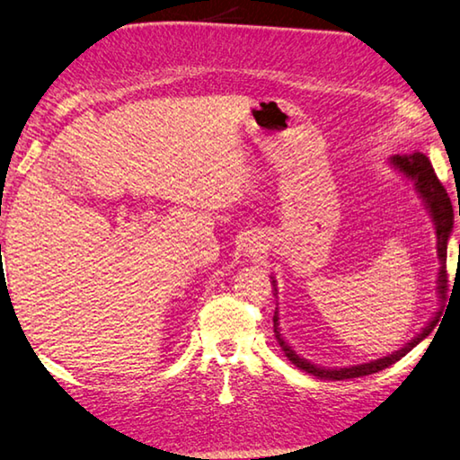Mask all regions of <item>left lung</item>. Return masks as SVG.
Returning a JSON list of instances; mask_svg holds the SVG:
<instances>
[{"mask_svg":"<svg viewBox=\"0 0 460 460\" xmlns=\"http://www.w3.org/2000/svg\"><path fill=\"white\" fill-rule=\"evenodd\" d=\"M390 163L396 166V169L406 174L408 179L414 182L416 190H419L420 197L424 199V203H427L429 211L432 215V221H434V229H437V252H438V259H440V270H438V297L445 299V291H447V243H448V237H450V231H453V223H455V215H453V205H450V199L447 189L442 187V182L438 181L437 172H434L432 164L427 156L422 153H412V155H394L390 158ZM460 215V211H458ZM275 283V281H273ZM440 314V312H437ZM278 310H275L273 315V332H275V338H278L279 346L283 349V354L289 358V362L297 366L299 370H304L312 376H317V378L322 380H349V378H360V376H368L374 372H380L384 368H388L394 362H398L400 358H404L411 349L420 344V341L429 336L432 332L434 325L438 322V315H434V320L424 328L419 336L414 340L408 341L404 348L396 349L394 354L390 356H384L378 358V360L368 362V364H358V366H349V368H322V366H315L312 362L304 360V358H299L291 346L286 344V340L281 338L279 328H278Z\"/></svg>","mask_w":460,"mask_h":460,"instance_id":"obj_1","label":"left lung"}]
</instances>
